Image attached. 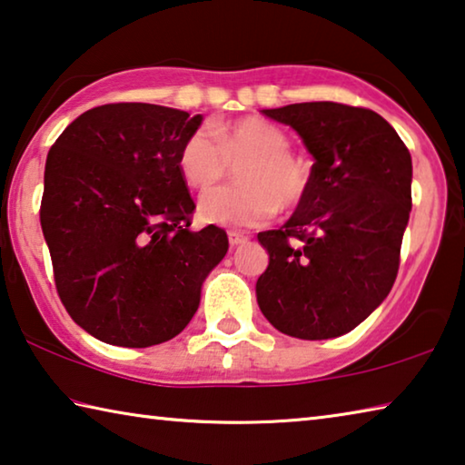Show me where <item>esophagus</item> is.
<instances>
[{"label": "esophagus", "instance_id": "1", "mask_svg": "<svg viewBox=\"0 0 465 465\" xmlns=\"http://www.w3.org/2000/svg\"><path fill=\"white\" fill-rule=\"evenodd\" d=\"M227 238H230L232 246H240V243H243V242L248 240V235L242 233V232H233V230H232L230 233H227Z\"/></svg>", "mask_w": 465, "mask_h": 465}]
</instances>
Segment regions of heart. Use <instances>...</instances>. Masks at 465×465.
I'll return each mask as SVG.
<instances>
[{
	"label": "heart",
	"mask_w": 465,
	"mask_h": 465,
	"mask_svg": "<svg viewBox=\"0 0 465 465\" xmlns=\"http://www.w3.org/2000/svg\"><path fill=\"white\" fill-rule=\"evenodd\" d=\"M240 168L242 186L217 188L201 196L203 222L256 227L277 215L279 207L295 209L308 199L312 172L291 153V139L264 119H243L215 131L203 124L180 147L178 170L188 186L207 191Z\"/></svg>",
	"instance_id": "obj_1"
}]
</instances>
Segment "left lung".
Returning a JSON list of instances; mask_svg holds the SVG:
<instances>
[{"instance_id":"obj_1","label":"left lung","mask_w":465,"mask_h":465,"mask_svg":"<svg viewBox=\"0 0 465 465\" xmlns=\"http://www.w3.org/2000/svg\"><path fill=\"white\" fill-rule=\"evenodd\" d=\"M262 114L297 131L313 166L308 199L279 230L258 233L269 252L258 305L287 336H342L396 281L412 209L411 152L369 108L302 102Z\"/></svg>"}]
</instances>
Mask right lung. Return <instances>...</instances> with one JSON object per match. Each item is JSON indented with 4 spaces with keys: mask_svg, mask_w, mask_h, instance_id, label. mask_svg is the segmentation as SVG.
<instances>
[{
    "mask_svg": "<svg viewBox=\"0 0 465 465\" xmlns=\"http://www.w3.org/2000/svg\"><path fill=\"white\" fill-rule=\"evenodd\" d=\"M201 123L178 108L104 104L77 116L46 155L41 225L54 285L102 342L145 349L183 332L230 248L222 227L191 230L178 153Z\"/></svg>",
    "mask_w": 465,
    "mask_h": 465,
    "instance_id": "right-lung-1",
    "label": "right lung"
}]
</instances>
